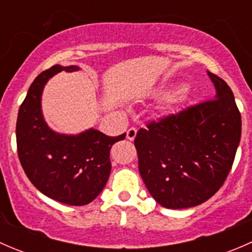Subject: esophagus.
I'll list each match as a JSON object with an SVG mask.
<instances>
[{
  "label": "esophagus",
  "mask_w": 252,
  "mask_h": 252,
  "mask_svg": "<svg viewBox=\"0 0 252 252\" xmlns=\"http://www.w3.org/2000/svg\"><path fill=\"white\" fill-rule=\"evenodd\" d=\"M136 133H138V129L131 126V128H129L128 130H126V139H128V140H134L136 136Z\"/></svg>",
  "instance_id": "esophagus-1"
}]
</instances>
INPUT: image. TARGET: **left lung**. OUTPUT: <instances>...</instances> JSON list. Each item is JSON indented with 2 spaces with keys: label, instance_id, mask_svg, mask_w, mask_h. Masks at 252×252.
<instances>
[{
  "label": "left lung",
  "instance_id": "1",
  "mask_svg": "<svg viewBox=\"0 0 252 252\" xmlns=\"http://www.w3.org/2000/svg\"><path fill=\"white\" fill-rule=\"evenodd\" d=\"M212 100L151 121L134 144L147 190L166 208L194 207L212 197L227 179L241 136V116L222 78Z\"/></svg>",
  "mask_w": 252,
  "mask_h": 252
}]
</instances>
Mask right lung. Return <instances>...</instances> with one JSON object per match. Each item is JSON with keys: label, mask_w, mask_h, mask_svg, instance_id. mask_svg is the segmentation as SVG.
Here are the masks:
<instances>
[{"label": "right lung", "mask_w": 252, "mask_h": 252, "mask_svg": "<svg viewBox=\"0 0 252 252\" xmlns=\"http://www.w3.org/2000/svg\"><path fill=\"white\" fill-rule=\"evenodd\" d=\"M77 65L56 64L40 73L28 90L18 112L16 135L20 164L37 190L70 206L88 205L97 197L111 173L112 145L124 140L89 129L79 135L51 130L41 113L45 84L58 72H74Z\"/></svg>", "instance_id": "1"}]
</instances>
